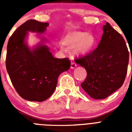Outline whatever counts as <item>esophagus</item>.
Returning <instances> with one entry per match:
<instances>
[{"mask_svg":"<svg viewBox=\"0 0 132 132\" xmlns=\"http://www.w3.org/2000/svg\"><path fill=\"white\" fill-rule=\"evenodd\" d=\"M77 67V64L75 62H71V65H70V68L71 69H74Z\"/></svg>","mask_w":132,"mask_h":132,"instance_id":"34e87169","label":"esophagus"}]
</instances>
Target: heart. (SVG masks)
<instances>
[{"label": "heart", "mask_w": 132, "mask_h": 132, "mask_svg": "<svg viewBox=\"0 0 132 132\" xmlns=\"http://www.w3.org/2000/svg\"><path fill=\"white\" fill-rule=\"evenodd\" d=\"M96 39L94 34L86 31H73L65 37L64 43L73 47L74 53L77 55H86L92 51L96 44Z\"/></svg>", "instance_id": "1"}]
</instances>
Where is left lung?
<instances>
[{"label": "left lung", "instance_id": "left-lung-1", "mask_svg": "<svg viewBox=\"0 0 132 132\" xmlns=\"http://www.w3.org/2000/svg\"><path fill=\"white\" fill-rule=\"evenodd\" d=\"M103 31L98 47L75 60L87 72L81 86L94 99L107 98L122 86L129 63V51L123 36L108 22Z\"/></svg>", "mask_w": 132, "mask_h": 132}]
</instances>
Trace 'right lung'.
I'll return each instance as SVG.
<instances>
[{
	"label": "right lung",
	"mask_w": 132,
	"mask_h": 132,
	"mask_svg": "<svg viewBox=\"0 0 132 132\" xmlns=\"http://www.w3.org/2000/svg\"><path fill=\"white\" fill-rule=\"evenodd\" d=\"M49 24L29 20L20 25L10 37L7 48L6 68L11 83L22 98L42 102L55 90L58 77L70 67L68 58H55L46 39L33 48L27 42L29 32L42 34Z\"/></svg>",
	"instance_id": "obj_1"
}]
</instances>
